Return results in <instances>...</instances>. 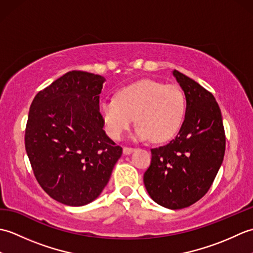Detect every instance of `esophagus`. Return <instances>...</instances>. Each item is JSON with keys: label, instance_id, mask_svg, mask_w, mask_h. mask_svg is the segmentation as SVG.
I'll use <instances>...</instances> for the list:
<instances>
[{"label": "esophagus", "instance_id": "1", "mask_svg": "<svg viewBox=\"0 0 253 253\" xmlns=\"http://www.w3.org/2000/svg\"><path fill=\"white\" fill-rule=\"evenodd\" d=\"M133 148H131V147H124V149H123V151H124V154H130L132 151H133Z\"/></svg>", "mask_w": 253, "mask_h": 253}]
</instances>
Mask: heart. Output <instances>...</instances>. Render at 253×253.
<instances>
[{"mask_svg": "<svg viewBox=\"0 0 253 253\" xmlns=\"http://www.w3.org/2000/svg\"><path fill=\"white\" fill-rule=\"evenodd\" d=\"M100 112L112 138L121 139L136 117L139 138L164 142L179 130L186 100L177 85L142 79L121 89L116 98L102 100Z\"/></svg>", "mask_w": 253, "mask_h": 253, "instance_id": "obj_1", "label": "heart"}]
</instances>
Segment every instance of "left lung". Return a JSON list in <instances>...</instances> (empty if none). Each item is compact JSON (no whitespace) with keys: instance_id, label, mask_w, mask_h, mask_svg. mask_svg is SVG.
<instances>
[{"instance_id":"obj_1","label":"left lung","mask_w":253,"mask_h":253,"mask_svg":"<svg viewBox=\"0 0 253 253\" xmlns=\"http://www.w3.org/2000/svg\"><path fill=\"white\" fill-rule=\"evenodd\" d=\"M173 74L186 95L185 121L175 139L151 150L143 182L158 204L178 210L209 191L223 162L226 137L213 94L176 69Z\"/></svg>"}]
</instances>
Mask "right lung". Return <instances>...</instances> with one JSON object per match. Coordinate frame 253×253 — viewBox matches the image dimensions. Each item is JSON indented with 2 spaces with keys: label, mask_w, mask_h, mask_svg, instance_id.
<instances>
[{
  "label": "right lung",
  "mask_w": 253,
  "mask_h": 253,
  "mask_svg": "<svg viewBox=\"0 0 253 253\" xmlns=\"http://www.w3.org/2000/svg\"><path fill=\"white\" fill-rule=\"evenodd\" d=\"M105 78L68 72L30 105L25 147L42 189L66 206L93 201L103 190L122 147L106 136L99 99Z\"/></svg>",
  "instance_id": "1"
}]
</instances>
